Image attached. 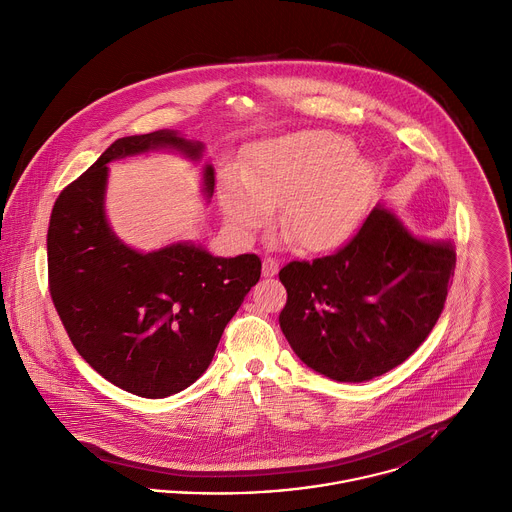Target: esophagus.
I'll list each match as a JSON object with an SVG mask.
<instances>
[{"mask_svg":"<svg viewBox=\"0 0 512 512\" xmlns=\"http://www.w3.org/2000/svg\"><path fill=\"white\" fill-rule=\"evenodd\" d=\"M278 268H280V264H278V260H274V258H264V262H262V276H274V274H278Z\"/></svg>","mask_w":512,"mask_h":512,"instance_id":"esophagus-1","label":"esophagus"}]
</instances>
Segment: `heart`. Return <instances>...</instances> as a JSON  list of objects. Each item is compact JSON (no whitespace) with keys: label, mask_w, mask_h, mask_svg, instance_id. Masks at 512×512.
Segmentation results:
<instances>
[{"label":"heart","mask_w":512,"mask_h":512,"mask_svg":"<svg viewBox=\"0 0 512 512\" xmlns=\"http://www.w3.org/2000/svg\"><path fill=\"white\" fill-rule=\"evenodd\" d=\"M378 184L374 162L346 138L298 132L254 148L246 170L226 168L220 204L244 236L264 230L282 208V232L304 252L342 246L360 226Z\"/></svg>","instance_id":"heart-1"}]
</instances>
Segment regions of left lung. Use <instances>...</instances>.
Listing matches in <instances>:
<instances>
[{
	"mask_svg": "<svg viewBox=\"0 0 512 512\" xmlns=\"http://www.w3.org/2000/svg\"><path fill=\"white\" fill-rule=\"evenodd\" d=\"M450 240L412 234L384 204L336 254L290 262L280 328L296 356L338 382L402 364L434 328L454 276Z\"/></svg>",
	"mask_w": 512,
	"mask_h": 512,
	"instance_id": "8db88e82",
	"label": "left lung"
}]
</instances>
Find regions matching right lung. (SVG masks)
<instances>
[{
	"label": "right lung",
	"mask_w": 512,
	"mask_h": 512,
	"mask_svg": "<svg viewBox=\"0 0 512 512\" xmlns=\"http://www.w3.org/2000/svg\"><path fill=\"white\" fill-rule=\"evenodd\" d=\"M158 150L200 162L206 146L174 130L116 140L60 194L48 230L50 292L72 344L106 380L144 398L176 394L206 372L262 270L256 254L222 258L192 240L140 252L116 236L108 164ZM214 186L206 164V202Z\"/></svg>",
	"instance_id": "obj_1"
}]
</instances>
